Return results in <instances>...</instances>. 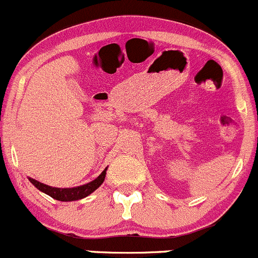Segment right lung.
<instances>
[{
    "label": "right lung",
    "instance_id": "obj_1",
    "mask_svg": "<svg viewBox=\"0 0 258 258\" xmlns=\"http://www.w3.org/2000/svg\"><path fill=\"white\" fill-rule=\"evenodd\" d=\"M106 170L108 168L101 172V174L98 178H95L91 182L86 183V184L79 185V187H73V188H56V187H50L47 184H43V183L39 182V180L34 179V178H30L29 180L40 190V192L45 193V195L50 196L53 200L61 201V202H73V201H79L83 200V198L88 197L89 195L94 192V190L98 189L101 184H103L104 179H105Z\"/></svg>",
    "mask_w": 258,
    "mask_h": 258
}]
</instances>
